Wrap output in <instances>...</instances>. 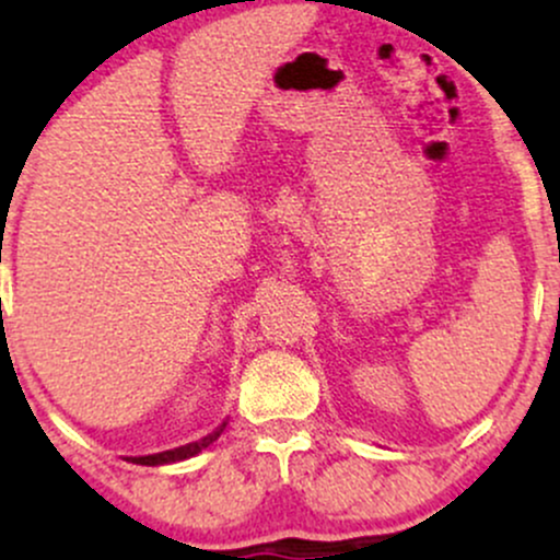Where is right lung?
<instances>
[{"mask_svg":"<svg viewBox=\"0 0 560 560\" xmlns=\"http://www.w3.org/2000/svg\"><path fill=\"white\" fill-rule=\"evenodd\" d=\"M223 427H226V423H223ZM223 427L218 429V432L208 434V436H202V440H197V442H189V445H184V447L165 450V453H158V455H141V458H131V464H141V466H163V464H176V460H186V458H191V455L202 453L205 447L213 445V442L218 440V436H221Z\"/></svg>","mask_w":560,"mask_h":560,"instance_id":"1","label":"right lung"}]
</instances>
